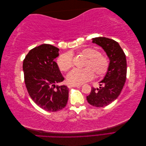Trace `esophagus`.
Masks as SVG:
<instances>
[{
	"label": "esophagus",
	"instance_id": "34e87169",
	"mask_svg": "<svg viewBox=\"0 0 146 146\" xmlns=\"http://www.w3.org/2000/svg\"><path fill=\"white\" fill-rule=\"evenodd\" d=\"M82 85H69L68 88H71V87H77V86H81Z\"/></svg>",
	"mask_w": 146,
	"mask_h": 146
}]
</instances>
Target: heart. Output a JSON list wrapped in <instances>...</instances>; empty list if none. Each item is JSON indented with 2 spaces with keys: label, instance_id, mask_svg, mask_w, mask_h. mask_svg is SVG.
Listing matches in <instances>:
<instances>
[{
  "label": "heart",
  "instance_id": "1",
  "mask_svg": "<svg viewBox=\"0 0 146 146\" xmlns=\"http://www.w3.org/2000/svg\"><path fill=\"white\" fill-rule=\"evenodd\" d=\"M80 54L87 58L85 68L74 69L67 76V80L72 85H80L91 80L94 76V72L98 77H103L107 73L110 61L107 56L93 47H86L80 50ZM57 65L61 71L66 72L72 68L73 58L70 53L60 55L57 59Z\"/></svg>",
  "mask_w": 146,
  "mask_h": 146
}]
</instances>
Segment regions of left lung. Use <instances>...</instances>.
Segmentation results:
<instances>
[{"label":"left lung","instance_id":"8db88e82","mask_svg":"<svg viewBox=\"0 0 146 146\" xmlns=\"http://www.w3.org/2000/svg\"><path fill=\"white\" fill-rule=\"evenodd\" d=\"M92 42L102 47L110 62L108 72L100 83L99 89L92 87L86 99L96 107H104L116 100L124 86L127 76V60L125 53L117 42L105 37L92 39Z\"/></svg>","mask_w":146,"mask_h":146}]
</instances>
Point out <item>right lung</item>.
<instances>
[{
  "label": "right lung",
  "instance_id": "add662e5",
  "mask_svg": "<svg viewBox=\"0 0 146 146\" xmlns=\"http://www.w3.org/2000/svg\"><path fill=\"white\" fill-rule=\"evenodd\" d=\"M58 52L59 48L44 44L31 49L23 61L24 81L30 98L49 112L62 110L68 100V88L55 85L64 79L54 61Z\"/></svg>",
  "mask_w": 146,
  "mask_h": 146
}]
</instances>
